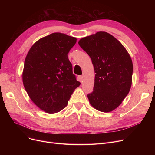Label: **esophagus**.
I'll use <instances>...</instances> for the list:
<instances>
[{"label": "esophagus", "mask_w": 155, "mask_h": 155, "mask_svg": "<svg viewBox=\"0 0 155 155\" xmlns=\"http://www.w3.org/2000/svg\"><path fill=\"white\" fill-rule=\"evenodd\" d=\"M79 80H80V82H82V81L84 80V76H79Z\"/></svg>", "instance_id": "esophagus-1"}]
</instances>
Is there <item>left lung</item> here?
I'll use <instances>...</instances> for the list:
<instances>
[{
  "instance_id": "1",
  "label": "left lung",
  "mask_w": 155,
  "mask_h": 155,
  "mask_svg": "<svg viewBox=\"0 0 155 155\" xmlns=\"http://www.w3.org/2000/svg\"><path fill=\"white\" fill-rule=\"evenodd\" d=\"M78 44L94 65V91L87 95L92 106L103 112L119 107L132 85L133 66L131 56L120 41L107 32L86 36Z\"/></svg>"
}]
</instances>
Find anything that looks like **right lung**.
<instances>
[{"label": "right lung", "instance_id": "add662e5", "mask_svg": "<svg viewBox=\"0 0 155 155\" xmlns=\"http://www.w3.org/2000/svg\"><path fill=\"white\" fill-rule=\"evenodd\" d=\"M76 42L75 37L54 32L38 40L26 55L22 71L24 87L31 100L47 113L63 109L80 85L68 58Z\"/></svg>", "mask_w": 155, "mask_h": 155}]
</instances>
